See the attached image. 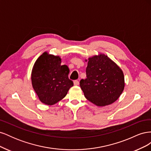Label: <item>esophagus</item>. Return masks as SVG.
Listing matches in <instances>:
<instances>
[{
    "mask_svg": "<svg viewBox=\"0 0 151 151\" xmlns=\"http://www.w3.org/2000/svg\"><path fill=\"white\" fill-rule=\"evenodd\" d=\"M74 84L75 86H78L79 84V82L77 81V80H76V81H74Z\"/></svg>",
    "mask_w": 151,
    "mask_h": 151,
    "instance_id": "34e87169",
    "label": "esophagus"
}]
</instances>
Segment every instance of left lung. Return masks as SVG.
Instances as JSON below:
<instances>
[{
  "label": "left lung",
  "mask_w": 151,
  "mask_h": 151,
  "mask_svg": "<svg viewBox=\"0 0 151 151\" xmlns=\"http://www.w3.org/2000/svg\"><path fill=\"white\" fill-rule=\"evenodd\" d=\"M86 79L80 86L84 96L98 106L111 104L119 98L125 88L124 74L121 68L103 53L89 57Z\"/></svg>",
  "instance_id": "obj_1"
}]
</instances>
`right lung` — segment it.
<instances>
[{
  "label": "right lung",
  "mask_w": 151,
  "mask_h": 151,
  "mask_svg": "<svg viewBox=\"0 0 151 151\" xmlns=\"http://www.w3.org/2000/svg\"><path fill=\"white\" fill-rule=\"evenodd\" d=\"M61 58L45 52L38 58L31 72V83L40 101L53 105L64 98L73 82L69 68L61 65Z\"/></svg>",
  "instance_id": "obj_1"
}]
</instances>
